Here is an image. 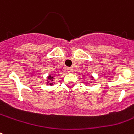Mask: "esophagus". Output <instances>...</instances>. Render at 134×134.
Wrapping results in <instances>:
<instances>
[{"mask_svg": "<svg viewBox=\"0 0 134 134\" xmlns=\"http://www.w3.org/2000/svg\"><path fill=\"white\" fill-rule=\"evenodd\" d=\"M67 71H68L69 73H71V72L73 71V69H71V68H67Z\"/></svg>", "mask_w": 134, "mask_h": 134, "instance_id": "1", "label": "esophagus"}]
</instances>
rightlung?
Returning <instances> with one entry per match:
<instances>
[{"label":"right lung","instance_id":"right-lung-1","mask_svg":"<svg viewBox=\"0 0 134 134\" xmlns=\"http://www.w3.org/2000/svg\"><path fill=\"white\" fill-rule=\"evenodd\" d=\"M48 79H49V80L53 81V77H51V76H48ZM50 85H53V83H51Z\"/></svg>","mask_w":134,"mask_h":134}]
</instances>
